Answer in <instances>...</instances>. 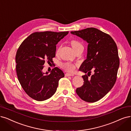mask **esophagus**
I'll return each mask as SVG.
<instances>
[{"label": "esophagus", "mask_w": 131, "mask_h": 131, "mask_svg": "<svg viewBox=\"0 0 131 131\" xmlns=\"http://www.w3.org/2000/svg\"><path fill=\"white\" fill-rule=\"evenodd\" d=\"M66 76H74V74H70V73H66L65 74Z\"/></svg>", "instance_id": "esophagus-1"}]
</instances>
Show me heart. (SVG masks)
I'll list each match as a JSON object with an SVG mask.
<instances>
[{"mask_svg":"<svg viewBox=\"0 0 131 131\" xmlns=\"http://www.w3.org/2000/svg\"><path fill=\"white\" fill-rule=\"evenodd\" d=\"M71 44L72 46V47L73 48L74 50H75V49L80 48H83L82 44H81L80 42L78 41V40H72L71 42ZM60 66L63 69H64V70L70 72L73 71L75 69V66L74 64H72L69 62L61 63Z\"/></svg>","mask_w":131,"mask_h":131,"instance_id":"obj_1","label":"heart"}]
</instances>
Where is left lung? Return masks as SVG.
Masks as SVG:
<instances>
[{
	"mask_svg": "<svg viewBox=\"0 0 131 131\" xmlns=\"http://www.w3.org/2000/svg\"><path fill=\"white\" fill-rule=\"evenodd\" d=\"M70 33L88 44L87 58L79 68L80 71L88 74L82 76L83 85L76 89V92L84 101H97L111 91L115 83L120 63L116 44L109 35L94 28ZM92 69L94 74L89 78L88 74Z\"/></svg>",
	"mask_w": 131,
	"mask_h": 131,
	"instance_id": "obj_1",
	"label": "left lung"
}]
</instances>
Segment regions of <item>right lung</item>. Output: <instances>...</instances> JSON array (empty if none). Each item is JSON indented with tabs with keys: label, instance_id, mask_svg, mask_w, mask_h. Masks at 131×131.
<instances>
[{
	"label": "right lung",
	"instance_id": "1",
	"mask_svg": "<svg viewBox=\"0 0 131 131\" xmlns=\"http://www.w3.org/2000/svg\"><path fill=\"white\" fill-rule=\"evenodd\" d=\"M68 31L35 32L21 43L16 55V71L19 82L28 95L42 101L55 93L58 81L64 74L57 67L50 74L43 71L45 61L52 62L56 44L68 34Z\"/></svg>",
	"mask_w": 131,
	"mask_h": 131
}]
</instances>
